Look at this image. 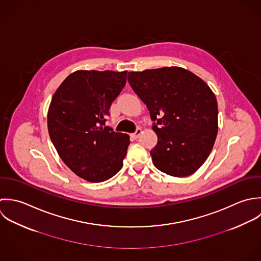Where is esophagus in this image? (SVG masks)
<instances>
[{
	"label": "esophagus",
	"mask_w": 261,
	"mask_h": 261,
	"mask_svg": "<svg viewBox=\"0 0 261 261\" xmlns=\"http://www.w3.org/2000/svg\"><path fill=\"white\" fill-rule=\"evenodd\" d=\"M141 132H142V130H141V128H138L134 133H132L131 134V136L134 138V139H137L138 137H139V135L141 134Z\"/></svg>",
	"instance_id": "1"
}]
</instances>
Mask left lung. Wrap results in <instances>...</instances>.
Returning <instances> with one entry per match:
<instances>
[{
    "label": "left lung",
    "instance_id": "obj_1",
    "mask_svg": "<svg viewBox=\"0 0 261 261\" xmlns=\"http://www.w3.org/2000/svg\"><path fill=\"white\" fill-rule=\"evenodd\" d=\"M128 82L155 123L150 151L160 171L176 177L195 173L208 158L218 133L217 99L208 85L178 66L128 72Z\"/></svg>",
    "mask_w": 261,
    "mask_h": 261
}]
</instances>
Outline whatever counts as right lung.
<instances>
[{
	"label": "right lung",
	"mask_w": 261,
	"mask_h": 261,
	"mask_svg": "<svg viewBox=\"0 0 261 261\" xmlns=\"http://www.w3.org/2000/svg\"><path fill=\"white\" fill-rule=\"evenodd\" d=\"M126 76V70H76L61 83L49 105L53 145L62 161L88 181H105L123 166L129 135L104 125Z\"/></svg>",
	"instance_id": "1"
}]
</instances>
